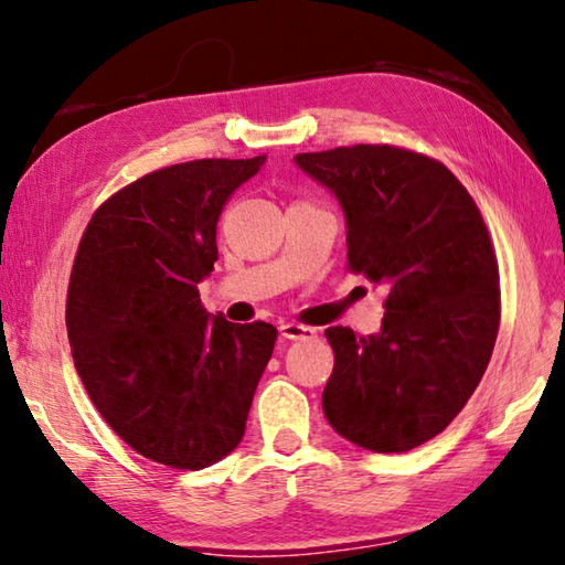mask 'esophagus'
<instances>
[{"mask_svg":"<svg viewBox=\"0 0 565 565\" xmlns=\"http://www.w3.org/2000/svg\"><path fill=\"white\" fill-rule=\"evenodd\" d=\"M277 330H280L285 340H315L318 338V332H315L312 328H305V324H295V322H282Z\"/></svg>","mask_w":565,"mask_h":565,"instance_id":"obj_1","label":"esophagus"}]
</instances>
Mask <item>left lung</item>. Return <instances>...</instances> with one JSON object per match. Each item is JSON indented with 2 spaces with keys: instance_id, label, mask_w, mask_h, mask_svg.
<instances>
[{
  "instance_id": "left-lung-1",
  "label": "left lung",
  "mask_w": 565,
  "mask_h": 565,
  "mask_svg": "<svg viewBox=\"0 0 565 565\" xmlns=\"http://www.w3.org/2000/svg\"><path fill=\"white\" fill-rule=\"evenodd\" d=\"M348 223V267L387 288L382 330L328 328L322 392L332 429L377 454L437 437L487 372L499 334V265L487 223L447 166L397 146L295 156Z\"/></svg>"
}]
</instances>
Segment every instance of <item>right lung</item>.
<instances>
[{"mask_svg": "<svg viewBox=\"0 0 565 565\" xmlns=\"http://www.w3.org/2000/svg\"><path fill=\"white\" fill-rule=\"evenodd\" d=\"M265 156L201 158L138 178L96 207L74 257L66 332L94 407L141 457L198 471L227 457L277 330L201 305L227 198Z\"/></svg>", "mask_w": 565, "mask_h": 565, "instance_id": "obj_1", "label": "right lung"}]
</instances>
